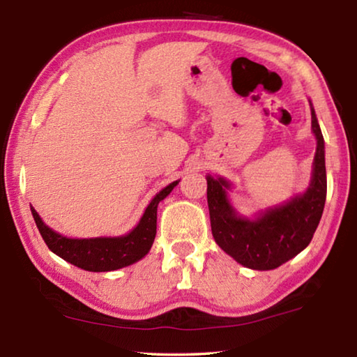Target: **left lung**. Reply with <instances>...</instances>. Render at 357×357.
Segmentation results:
<instances>
[{"instance_id": "1", "label": "left lung", "mask_w": 357, "mask_h": 357, "mask_svg": "<svg viewBox=\"0 0 357 357\" xmlns=\"http://www.w3.org/2000/svg\"><path fill=\"white\" fill-rule=\"evenodd\" d=\"M312 130L317 138V153L309 189L279 206L261 211L255 219L239 215L228 200L231 184L208 174V206L211 229L215 243L239 264L257 271H271L287 263L310 244L323 215L326 190L324 138L315 110Z\"/></svg>"}]
</instances>
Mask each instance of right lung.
I'll list each match as a JSON object with an SVG mask.
<instances>
[{"instance_id": "obj_1", "label": "right lung", "mask_w": 357, "mask_h": 357, "mask_svg": "<svg viewBox=\"0 0 357 357\" xmlns=\"http://www.w3.org/2000/svg\"><path fill=\"white\" fill-rule=\"evenodd\" d=\"M176 184L178 181H174L157 193L148 204V208L144 209L138 225L124 236L89 239L66 238L56 233L55 229L47 227L34 208H31V214L42 239L45 241L48 249L53 253H56L58 257L77 268L89 271V273H107V271H116L134 264L149 252L155 238L157 206Z\"/></svg>"}]
</instances>
